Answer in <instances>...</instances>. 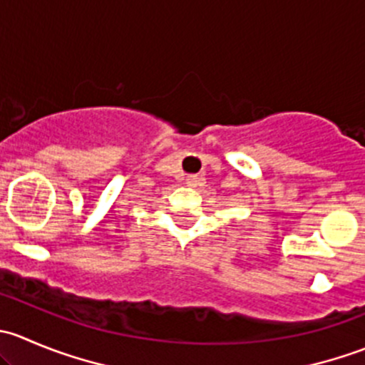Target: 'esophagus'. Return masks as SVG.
I'll return each instance as SVG.
<instances>
[{
  "label": "esophagus",
  "mask_w": 365,
  "mask_h": 365,
  "mask_svg": "<svg viewBox=\"0 0 365 365\" xmlns=\"http://www.w3.org/2000/svg\"><path fill=\"white\" fill-rule=\"evenodd\" d=\"M205 183V176L203 175H192L187 176V185L189 187H200Z\"/></svg>",
  "instance_id": "34e87169"
}]
</instances>
